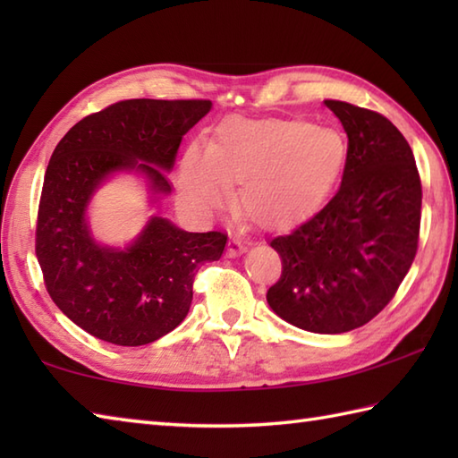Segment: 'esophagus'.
<instances>
[{
	"mask_svg": "<svg viewBox=\"0 0 458 458\" xmlns=\"http://www.w3.org/2000/svg\"><path fill=\"white\" fill-rule=\"evenodd\" d=\"M244 251H246V246L242 244L238 238H230L228 240V250H226V256L228 258H236L240 254H244Z\"/></svg>",
	"mask_w": 458,
	"mask_h": 458,
	"instance_id": "34e87169",
	"label": "esophagus"
}]
</instances>
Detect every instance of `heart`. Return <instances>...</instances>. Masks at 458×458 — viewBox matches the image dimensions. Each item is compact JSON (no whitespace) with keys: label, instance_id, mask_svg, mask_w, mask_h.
<instances>
[{"label":"heart","instance_id":"1","mask_svg":"<svg viewBox=\"0 0 458 458\" xmlns=\"http://www.w3.org/2000/svg\"><path fill=\"white\" fill-rule=\"evenodd\" d=\"M346 165V143L305 120H232L208 148L192 143L179 169V192L194 208H214L230 182L240 210L271 228L313 218L333 197Z\"/></svg>","mask_w":458,"mask_h":458}]
</instances>
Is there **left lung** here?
<instances>
[{"instance_id":"left-lung-1","label":"left lung","mask_w":458,"mask_h":458,"mask_svg":"<svg viewBox=\"0 0 458 458\" xmlns=\"http://www.w3.org/2000/svg\"><path fill=\"white\" fill-rule=\"evenodd\" d=\"M348 135L336 194L291 234L269 242L281 277L276 313L309 333L340 335L369 323L410 271L421 226V179L402 131L374 110L325 100Z\"/></svg>"}]
</instances>
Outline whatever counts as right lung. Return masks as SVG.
<instances>
[{
  "mask_svg": "<svg viewBox=\"0 0 458 458\" xmlns=\"http://www.w3.org/2000/svg\"><path fill=\"white\" fill-rule=\"evenodd\" d=\"M210 100H122L86 115L58 141L45 173L35 254L55 305L92 336L143 346L187 317L194 276L220 259L228 234L184 232L153 216L125 250L100 248L86 226L92 192L108 174L138 169L153 192H169L167 171L182 135Z\"/></svg>",
  "mask_w": 458,
  "mask_h": 458,
  "instance_id": "obj_1",
  "label": "right lung"
}]
</instances>
